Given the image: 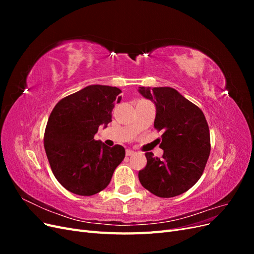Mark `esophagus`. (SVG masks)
<instances>
[{
	"label": "esophagus",
	"instance_id": "esophagus-1",
	"mask_svg": "<svg viewBox=\"0 0 254 254\" xmlns=\"http://www.w3.org/2000/svg\"><path fill=\"white\" fill-rule=\"evenodd\" d=\"M135 153V151H133V150H131V149H127L126 150V156H132V155H134Z\"/></svg>",
	"mask_w": 254,
	"mask_h": 254
}]
</instances>
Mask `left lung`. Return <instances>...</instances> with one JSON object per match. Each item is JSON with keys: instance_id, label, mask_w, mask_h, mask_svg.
<instances>
[{"instance_id": "8db88e82", "label": "left lung", "mask_w": 254, "mask_h": 254, "mask_svg": "<svg viewBox=\"0 0 254 254\" xmlns=\"http://www.w3.org/2000/svg\"><path fill=\"white\" fill-rule=\"evenodd\" d=\"M139 93L155 104V128L164 130L160 144L162 158L146 152L147 164L139 172V180L158 197L183 194L200 178L210 156V130L204 114L170 87H140Z\"/></svg>"}]
</instances>
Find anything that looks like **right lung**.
Instances as JSON below:
<instances>
[{
    "label": "right lung",
    "mask_w": 254,
    "mask_h": 254,
    "mask_svg": "<svg viewBox=\"0 0 254 254\" xmlns=\"http://www.w3.org/2000/svg\"><path fill=\"white\" fill-rule=\"evenodd\" d=\"M117 87L91 84L61 99L53 109L44 132V148L58 182L73 194L92 196L108 187L125 158L121 145L95 141L98 127L111 122L121 102Z\"/></svg>",
    "instance_id": "obj_1"
}]
</instances>
